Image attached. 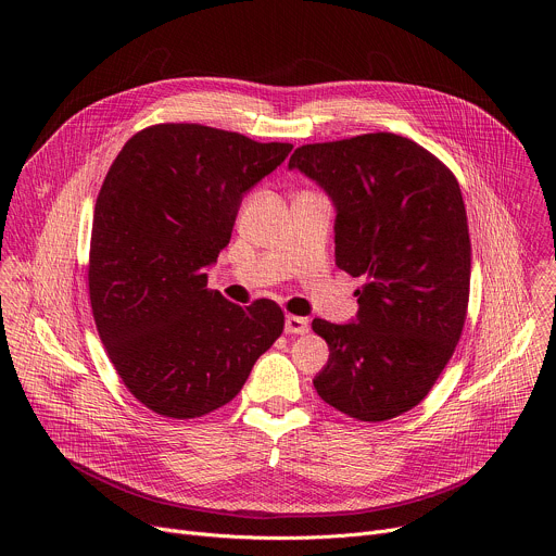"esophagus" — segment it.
Segmentation results:
<instances>
[{"label": "esophagus", "instance_id": "1", "mask_svg": "<svg viewBox=\"0 0 556 556\" xmlns=\"http://www.w3.org/2000/svg\"><path fill=\"white\" fill-rule=\"evenodd\" d=\"M305 332H307V319L294 314L286 316V334H305Z\"/></svg>", "mask_w": 556, "mask_h": 556}]
</instances>
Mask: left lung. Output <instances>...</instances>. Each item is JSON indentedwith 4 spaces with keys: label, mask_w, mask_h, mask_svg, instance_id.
Returning <instances> with one entry per match:
<instances>
[{
    "label": "left lung",
    "mask_w": 556,
    "mask_h": 556,
    "mask_svg": "<svg viewBox=\"0 0 556 556\" xmlns=\"http://www.w3.org/2000/svg\"><path fill=\"white\" fill-rule=\"evenodd\" d=\"M288 169L328 193L337 266L365 279L356 319L312 321L330 348L314 389L363 422L401 416L422 403L462 337L470 240L459 185L433 153L387 131L303 144Z\"/></svg>",
    "instance_id": "1"
}]
</instances>
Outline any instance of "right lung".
<instances>
[{"label":"right lung","mask_w":556,"mask_h":556,"mask_svg":"<svg viewBox=\"0 0 556 556\" xmlns=\"http://www.w3.org/2000/svg\"><path fill=\"white\" fill-rule=\"evenodd\" d=\"M195 123L153 125L112 163L94 206L90 301L125 387L167 418L230 403L283 332L270 299L249 307L206 288L242 198L290 153Z\"/></svg>","instance_id":"obj_1"}]
</instances>
